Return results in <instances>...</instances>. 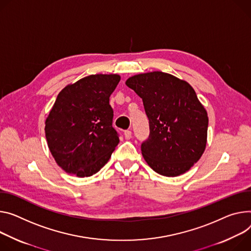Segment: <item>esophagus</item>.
Masks as SVG:
<instances>
[{
    "label": "esophagus",
    "mask_w": 251,
    "mask_h": 251,
    "mask_svg": "<svg viewBox=\"0 0 251 251\" xmlns=\"http://www.w3.org/2000/svg\"><path fill=\"white\" fill-rule=\"evenodd\" d=\"M124 137H125V139H127V140L131 139V138H132V132H131L130 130H126V131L124 132Z\"/></svg>",
    "instance_id": "esophagus-1"
}]
</instances>
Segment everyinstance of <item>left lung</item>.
<instances>
[{
	"label": "left lung",
	"instance_id": "obj_1",
	"mask_svg": "<svg viewBox=\"0 0 251 251\" xmlns=\"http://www.w3.org/2000/svg\"><path fill=\"white\" fill-rule=\"evenodd\" d=\"M126 85L142 98L149 138L141 151L158 174L175 177L201 158L207 142L208 116L186 81L160 71L134 75Z\"/></svg>",
	"mask_w": 251,
	"mask_h": 251
}]
</instances>
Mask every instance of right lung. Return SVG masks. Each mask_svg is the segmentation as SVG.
<instances>
[{"label":"right lung","instance_id":"add662e5","mask_svg":"<svg viewBox=\"0 0 251 251\" xmlns=\"http://www.w3.org/2000/svg\"><path fill=\"white\" fill-rule=\"evenodd\" d=\"M120 79L117 74L90 75L58 94L45 121V134L56 163L67 173L92 176L118 145L109 100Z\"/></svg>","mask_w":251,"mask_h":251}]
</instances>
